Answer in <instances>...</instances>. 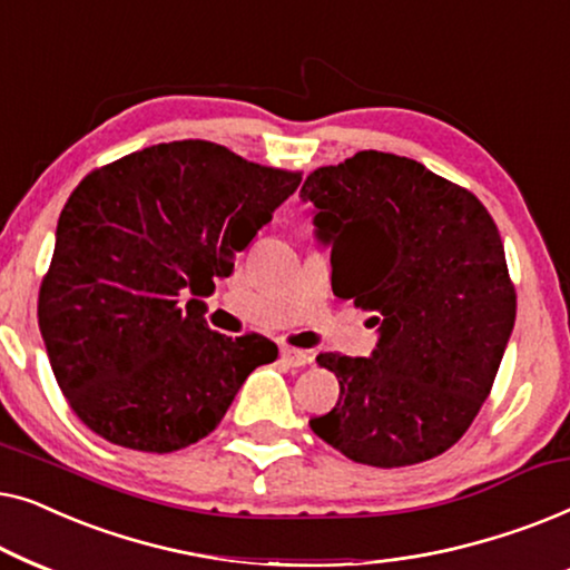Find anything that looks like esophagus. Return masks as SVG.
Segmentation results:
<instances>
[{
	"instance_id": "obj_1",
	"label": "esophagus",
	"mask_w": 570,
	"mask_h": 570,
	"mask_svg": "<svg viewBox=\"0 0 570 570\" xmlns=\"http://www.w3.org/2000/svg\"><path fill=\"white\" fill-rule=\"evenodd\" d=\"M279 357H283V363L291 365V368H303V365L311 363V353L295 347H283L279 350Z\"/></svg>"
}]
</instances>
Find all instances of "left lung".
<instances>
[{
    "mask_svg": "<svg viewBox=\"0 0 570 570\" xmlns=\"http://www.w3.org/2000/svg\"><path fill=\"white\" fill-rule=\"evenodd\" d=\"M301 199L332 248L334 295L379 326L368 357H316L340 400L311 431L384 470L443 454L488 400L517 318L493 217L423 163L376 150L316 168Z\"/></svg>",
    "mask_w": 570,
    "mask_h": 570,
    "instance_id": "8db88e82",
    "label": "left lung"
}]
</instances>
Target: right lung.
I'll list each match as a JSON object with an SVG mask.
<instances>
[{"label":"right lung","instance_id":"add662e5","mask_svg":"<svg viewBox=\"0 0 570 570\" xmlns=\"http://www.w3.org/2000/svg\"><path fill=\"white\" fill-rule=\"evenodd\" d=\"M301 174L184 139L98 168L67 199L38 326L75 415L100 439L168 454L213 433L248 373L277 357L225 337L199 301L298 189Z\"/></svg>","mask_w":570,"mask_h":570}]
</instances>
